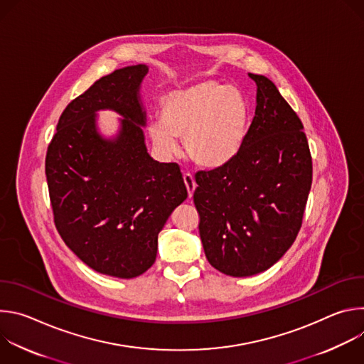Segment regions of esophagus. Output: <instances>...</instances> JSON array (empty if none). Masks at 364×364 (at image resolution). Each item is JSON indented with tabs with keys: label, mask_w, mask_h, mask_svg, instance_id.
<instances>
[{
	"label": "esophagus",
	"mask_w": 364,
	"mask_h": 364,
	"mask_svg": "<svg viewBox=\"0 0 364 364\" xmlns=\"http://www.w3.org/2000/svg\"><path fill=\"white\" fill-rule=\"evenodd\" d=\"M183 178H184V184H186V187H187V191H188V197H193V193H194V190H196V181H194V177L191 176V174H188V173H186L184 176H183Z\"/></svg>",
	"instance_id": "obj_1"
}]
</instances>
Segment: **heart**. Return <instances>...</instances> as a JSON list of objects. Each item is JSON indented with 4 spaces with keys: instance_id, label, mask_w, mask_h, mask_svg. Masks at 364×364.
<instances>
[{
    "instance_id": "1",
    "label": "heart",
    "mask_w": 364,
    "mask_h": 364,
    "mask_svg": "<svg viewBox=\"0 0 364 364\" xmlns=\"http://www.w3.org/2000/svg\"><path fill=\"white\" fill-rule=\"evenodd\" d=\"M249 124L243 95L216 80H203L168 93L161 102V121L148 127L152 142L167 154L184 136L188 159L201 168H219L239 152Z\"/></svg>"
}]
</instances>
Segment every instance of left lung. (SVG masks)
<instances>
[{"instance_id":"8db88e82","label":"left lung","mask_w":364,"mask_h":364,"mask_svg":"<svg viewBox=\"0 0 364 364\" xmlns=\"http://www.w3.org/2000/svg\"><path fill=\"white\" fill-rule=\"evenodd\" d=\"M249 77L257 92L245 141L228 164L196 174L193 196L207 261L237 278L267 271L291 247L313 183L301 119L272 80Z\"/></svg>"}]
</instances>
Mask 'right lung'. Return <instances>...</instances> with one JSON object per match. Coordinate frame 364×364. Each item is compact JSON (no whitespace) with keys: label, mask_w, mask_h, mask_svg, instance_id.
I'll list each match as a JSON object with an SVG mask.
<instances>
[{"label":"right lung","mask_w":364,"mask_h":364,"mask_svg":"<svg viewBox=\"0 0 364 364\" xmlns=\"http://www.w3.org/2000/svg\"><path fill=\"white\" fill-rule=\"evenodd\" d=\"M145 65L96 80L63 111L46 155L55 225L68 247L99 274L135 278L152 267L159 233L187 198L176 163L149 157L139 85ZM124 117L115 140L95 129V111Z\"/></svg>","instance_id":"1"}]
</instances>
